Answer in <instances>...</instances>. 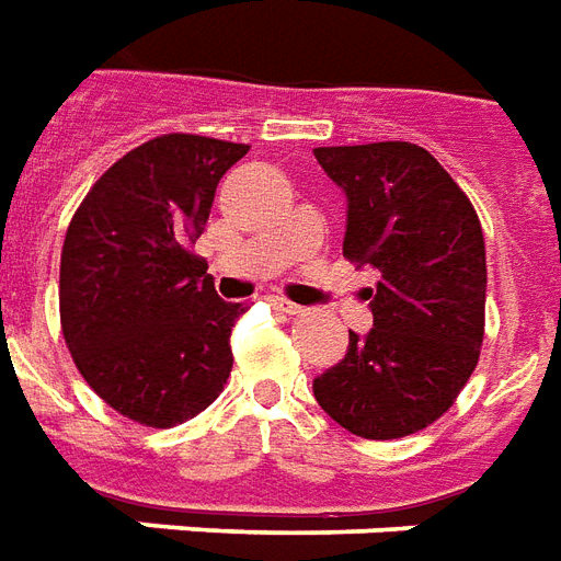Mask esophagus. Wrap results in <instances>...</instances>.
Segmentation results:
<instances>
[{
  "label": "esophagus",
  "instance_id": "esophagus-1",
  "mask_svg": "<svg viewBox=\"0 0 561 561\" xmlns=\"http://www.w3.org/2000/svg\"><path fill=\"white\" fill-rule=\"evenodd\" d=\"M270 306H273V309H276V312H282V314H297V312H300V306H297V302H291V300H285V297H270Z\"/></svg>",
  "mask_w": 561,
  "mask_h": 561
}]
</instances>
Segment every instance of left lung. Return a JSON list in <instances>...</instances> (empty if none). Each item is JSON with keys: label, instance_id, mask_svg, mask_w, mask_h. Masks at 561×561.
Segmentation results:
<instances>
[{"label": "left lung", "instance_id": "obj_1", "mask_svg": "<svg viewBox=\"0 0 561 561\" xmlns=\"http://www.w3.org/2000/svg\"><path fill=\"white\" fill-rule=\"evenodd\" d=\"M347 198L344 255L377 270L375 327L314 377V398L356 437L396 439L437 422L479 363L484 234L451 175L425 148H314Z\"/></svg>", "mask_w": 561, "mask_h": 561}]
</instances>
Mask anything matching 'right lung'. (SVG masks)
Masks as SVG:
<instances>
[{"label":"right lung","mask_w":561,"mask_h":561,"mask_svg":"<svg viewBox=\"0 0 561 561\" xmlns=\"http://www.w3.org/2000/svg\"><path fill=\"white\" fill-rule=\"evenodd\" d=\"M249 145L169 133L103 172L61 247V333L122 416L172 428L214 404L243 302L219 300L193 252L219 178Z\"/></svg>","instance_id":"1"}]
</instances>
